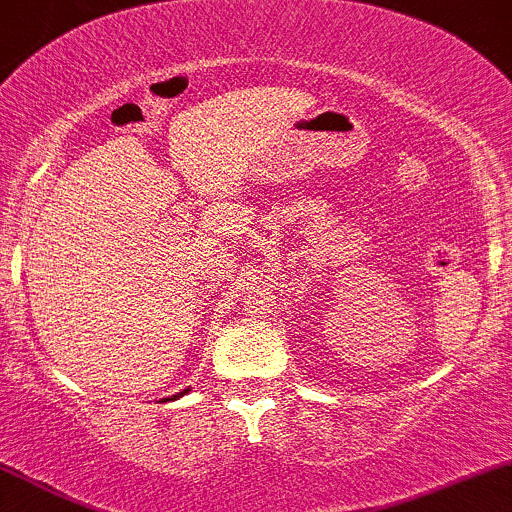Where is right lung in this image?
Returning a JSON list of instances; mask_svg holds the SVG:
<instances>
[{
    "mask_svg": "<svg viewBox=\"0 0 512 512\" xmlns=\"http://www.w3.org/2000/svg\"><path fill=\"white\" fill-rule=\"evenodd\" d=\"M185 392H187V390H182V392H180V395H175V397H182V395H185ZM175 397H173V399H175Z\"/></svg>",
    "mask_w": 512,
    "mask_h": 512,
    "instance_id": "1",
    "label": "right lung"
}]
</instances>
